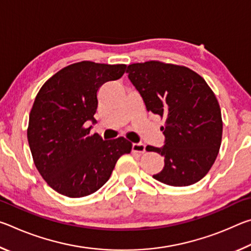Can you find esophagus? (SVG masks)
<instances>
[{
	"instance_id": "1",
	"label": "esophagus",
	"mask_w": 251,
	"mask_h": 251,
	"mask_svg": "<svg viewBox=\"0 0 251 251\" xmlns=\"http://www.w3.org/2000/svg\"><path fill=\"white\" fill-rule=\"evenodd\" d=\"M145 148H146V146L142 143L133 144V145H131V151L135 152H141V154L142 152H145Z\"/></svg>"
}]
</instances>
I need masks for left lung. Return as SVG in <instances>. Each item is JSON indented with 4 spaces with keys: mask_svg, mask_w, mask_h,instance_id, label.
Returning a JSON list of instances; mask_svg holds the SVG:
<instances>
[{
    "mask_svg": "<svg viewBox=\"0 0 251 251\" xmlns=\"http://www.w3.org/2000/svg\"><path fill=\"white\" fill-rule=\"evenodd\" d=\"M126 73L146 109L165 118L163 147L147 146L164 157V168L152 177L175 187L206 176L219 152L223 120L219 103L206 80L186 66L158 61L135 63Z\"/></svg>",
    "mask_w": 251,
    "mask_h": 251,
    "instance_id": "8db88e82",
    "label": "left lung"
}]
</instances>
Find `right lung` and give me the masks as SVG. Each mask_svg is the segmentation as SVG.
I'll return each mask as SVG.
<instances>
[{
    "label": "right lung",
    "instance_id": "add662e5",
    "mask_svg": "<svg viewBox=\"0 0 251 251\" xmlns=\"http://www.w3.org/2000/svg\"><path fill=\"white\" fill-rule=\"evenodd\" d=\"M125 64L83 61L46 80L29 113L27 141L34 164L50 187L79 198L99 190L109 179L116 161L131 151L124 137L103 141L91 135L97 93L101 85L121 78Z\"/></svg>",
    "mask_w": 251,
    "mask_h": 251
}]
</instances>
